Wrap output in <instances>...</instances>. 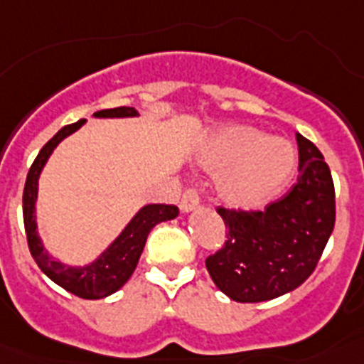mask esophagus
<instances>
[{
	"label": "esophagus",
	"instance_id": "esophagus-1",
	"mask_svg": "<svg viewBox=\"0 0 364 364\" xmlns=\"http://www.w3.org/2000/svg\"><path fill=\"white\" fill-rule=\"evenodd\" d=\"M197 205H198V191L197 189L188 188L184 191V195H182V198H180V210L184 211V213H188V211L195 210Z\"/></svg>",
	"mask_w": 364,
	"mask_h": 364
}]
</instances>
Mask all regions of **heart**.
Wrapping results in <instances>:
<instances>
[{"label":"heart","instance_id":"heart-1","mask_svg":"<svg viewBox=\"0 0 364 364\" xmlns=\"http://www.w3.org/2000/svg\"><path fill=\"white\" fill-rule=\"evenodd\" d=\"M200 164L220 175L218 197L237 210L259 208L288 184L295 169V149L288 140L269 138L253 127H226L204 144Z\"/></svg>","mask_w":364,"mask_h":364}]
</instances>
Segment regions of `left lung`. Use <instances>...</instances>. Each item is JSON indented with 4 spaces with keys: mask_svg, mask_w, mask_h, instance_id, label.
Returning <instances> with one entry per match:
<instances>
[{
    "mask_svg": "<svg viewBox=\"0 0 364 364\" xmlns=\"http://www.w3.org/2000/svg\"><path fill=\"white\" fill-rule=\"evenodd\" d=\"M299 176L264 211L218 205L226 242L205 259L222 294L262 302L295 290L317 268L336 224V189L321 151L297 133Z\"/></svg>",
    "mask_w": 364,
    "mask_h": 364,
    "instance_id": "obj_1",
    "label": "left lung"
}]
</instances>
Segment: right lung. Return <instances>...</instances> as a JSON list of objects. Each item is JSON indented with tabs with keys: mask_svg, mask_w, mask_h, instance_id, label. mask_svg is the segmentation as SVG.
Wrapping results in <instances>:
<instances>
[{
	"mask_svg": "<svg viewBox=\"0 0 364 364\" xmlns=\"http://www.w3.org/2000/svg\"><path fill=\"white\" fill-rule=\"evenodd\" d=\"M136 114L138 112L133 107H114L95 112V117L98 118H122L136 117ZM83 124H85V120H78L76 124L62 127L49 142L41 147L36 160L32 162L23 189V224L32 259L36 260V264L50 281L62 286L63 290L70 291L76 297L102 299L120 290L122 286L129 281L138 264V259L142 255L149 231L160 222L175 218L178 215V208L171 204L144 205L142 210L134 215L133 220L127 224V228L122 231L120 237L109 246L107 252L102 253L96 262L85 266V268H67L62 262L50 259L47 252H43V246H41L36 233L34 204H36L38 195V178H40L41 169H43L45 162L49 160L54 147L70 133L80 129Z\"/></svg>",
	"mask_w": 364,
	"mask_h": 364,
	"instance_id": "right-lung-1",
	"label": "right lung"
}]
</instances>
